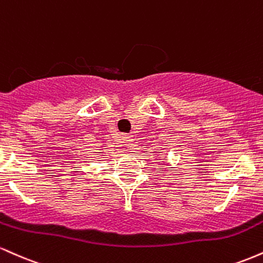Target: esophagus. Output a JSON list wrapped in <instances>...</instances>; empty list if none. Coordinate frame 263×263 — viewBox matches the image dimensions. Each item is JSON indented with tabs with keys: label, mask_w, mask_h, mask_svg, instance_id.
Returning <instances> with one entry per match:
<instances>
[{
	"label": "esophagus",
	"mask_w": 263,
	"mask_h": 263,
	"mask_svg": "<svg viewBox=\"0 0 263 263\" xmlns=\"http://www.w3.org/2000/svg\"><path fill=\"white\" fill-rule=\"evenodd\" d=\"M121 138H122V142H123V143H125L126 146L128 147V148H134V147L136 146V144H135V140H134V137H132L131 135H122V136H121Z\"/></svg>",
	"instance_id": "obj_1"
}]
</instances>
